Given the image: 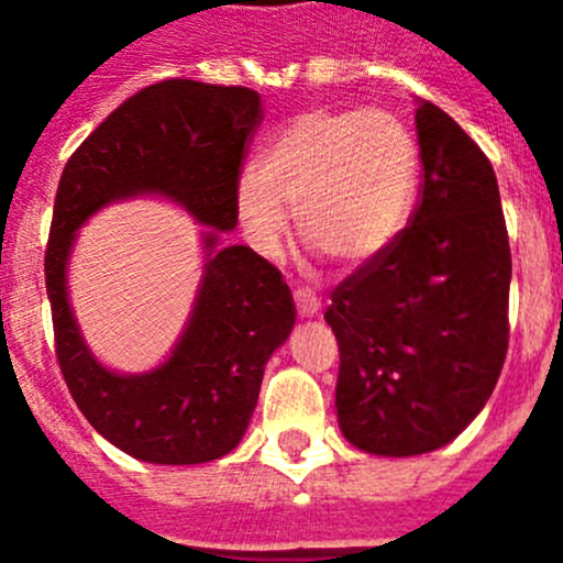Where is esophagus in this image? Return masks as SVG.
<instances>
[{
    "label": "esophagus",
    "mask_w": 563,
    "mask_h": 563,
    "mask_svg": "<svg viewBox=\"0 0 563 563\" xmlns=\"http://www.w3.org/2000/svg\"><path fill=\"white\" fill-rule=\"evenodd\" d=\"M294 305H297V313L302 318L316 316L318 310H321V299H318L310 288H297V291H294Z\"/></svg>",
    "instance_id": "34e87169"
}]
</instances>
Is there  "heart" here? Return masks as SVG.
Returning a JSON list of instances; mask_svg holds the SVG:
<instances>
[{"label": "heart", "instance_id": "heart-1", "mask_svg": "<svg viewBox=\"0 0 563 563\" xmlns=\"http://www.w3.org/2000/svg\"><path fill=\"white\" fill-rule=\"evenodd\" d=\"M419 185L417 141L384 108H310L255 157L236 212L261 250H275L297 212L299 234L340 266L371 264L408 223Z\"/></svg>", "mask_w": 563, "mask_h": 563}]
</instances>
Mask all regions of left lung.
Returning <instances> with one entry per match:
<instances>
[{
	"label": "left lung",
	"mask_w": 563,
	"mask_h": 563,
	"mask_svg": "<svg viewBox=\"0 0 563 563\" xmlns=\"http://www.w3.org/2000/svg\"><path fill=\"white\" fill-rule=\"evenodd\" d=\"M417 135L411 223L334 288L323 313L340 345V430L384 457L424 455L463 433L509 345L512 255L490 161L428 100Z\"/></svg>",
	"instance_id": "1"
}]
</instances>
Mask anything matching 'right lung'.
<instances>
[{
  "label": "right lung",
  "instance_id": "obj_1",
  "mask_svg": "<svg viewBox=\"0 0 563 563\" xmlns=\"http://www.w3.org/2000/svg\"><path fill=\"white\" fill-rule=\"evenodd\" d=\"M261 119L253 89L168 78L108 113L56 187L45 247L56 362L89 424L144 463L196 465L229 455L255 411L264 365L297 321L280 272L245 245L220 242L236 229L242 161ZM135 195L168 197L210 231L197 305L173 356L155 372L122 377L100 366L77 332L66 258L75 231L98 208Z\"/></svg>",
  "mask_w": 563,
  "mask_h": 563
}]
</instances>
